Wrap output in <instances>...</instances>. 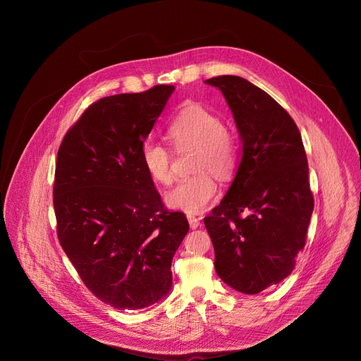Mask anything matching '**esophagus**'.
I'll list each match as a JSON object with an SVG mask.
<instances>
[{"label": "esophagus", "instance_id": "esophagus-1", "mask_svg": "<svg viewBox=\"0 0 361 361\" xmlns=\"http://www.w3.org/2000/svg\"><path fill=\"white\" fill-rule=\"evenodd\" d=\"M187 219H188V224H190L192 230H196L200 226V218H197L195 215H187Z\"/></svg>", "mask_w": 361, "mask_h": 361}]
</instances>
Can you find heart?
<instances>
[{
    "label": "heart",
    "mask_w": 361,
    "mask_h": 361,
    "mask_svg": "<svg viewBox=\"0 0 361 361\" xmlns=\"http://www.w3.org/2000/svg\"><path fill=\"white\" fill-rule=\"evenodd\" d=\"M168 136L177 147L196 145L199 147L195 169L202 173L183 178L166 193V203L177 211L199 214L204 211L218 193L214 177L203 169L225 177L231 174L238 158V145L216 112L199 104H188L168 126ZM142 162L147 174L157 183L173 181V155L155 139L142 145Z\"/></svg>",
    "instance_id": "heart-1"
}]
</instances>
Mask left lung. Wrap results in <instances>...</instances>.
<instances>
[{
    "label": "left lung",
    "mask_w": 361,
    "mask_h": 361,
    "mask_svg": "<svg viewBox=\"0 0 361 361\" xmlns=\"http://www.w3.org/2000/svg\"><path fill=\"white\" fill-rule=\"evenodd\" d=\"M204 83L222 92L243 143L231 187L203 219L215 271L231 288L259 294L293 272L306 244L314 204L306 150L290 114L260 87L238 75Z\"/></svg>",
    "instance_id": "left-lung-1"
}]
</instances>
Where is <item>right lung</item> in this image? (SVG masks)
<instances>
[{"label":"right lung","mask_w":361,"mask_h":361,"mask_svg":"<svg viewBox=\"0 0 361 361\" xmlns=\"http://www.w3.org/2000/svg\"><path fill=\"white\" fill-rule=\"evenodd\" d=\"M174 86L92 104L56 155V234L85 286L118 310L145 309L173 286L171 262L188 228L165 209L142 162V145Z\"/></svg>","instance_id":"1"}]
</instances>
